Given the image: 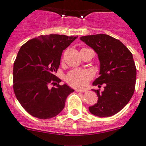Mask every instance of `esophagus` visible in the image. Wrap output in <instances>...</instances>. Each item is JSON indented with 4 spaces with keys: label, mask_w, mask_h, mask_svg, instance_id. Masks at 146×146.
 Wrapping results in <instances>:
<instances>
[{
    "label": "esophagus",
    "mask_w": 146,
    "mask_h": 146,
    "mask_svg": "<svg viewBox=\"0 0 146 146\" xmlns=\"http://www.w3.org/2000/svg\"><path fill=\"white\" fill-rule=\"evenodd\" d=\"M77 92H80V93H85V92H87L86 90H80V89H75Z\"/></svg>",
    "instance_id": "34e87169"
}]
</instances>
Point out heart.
<instances>
[{
  "instance_id": "b5f03b06",
  "label": "heart",
  "mask_w": 146,
  "mask_h": 146,
  "mask_svg": "<svg viewBox=\"0 0 146 146\" xmlns=\"http://www.w3.org/2000/svg\"><path fill=\"white\" fill-rule=\"evenodd\" d=\"M93 78V72L88 69L72 70L66 75V81L76 88L84 87Z\"/></svg>"
}]
</instances>
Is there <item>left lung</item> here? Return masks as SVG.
<instances>
[{
    "mask_svg": "<svg viewBox=\"0 0 146 146\" xmlns=\"http://www.w3.org/2000/svg\"><path fill=\"white\" fill-rule=\"evenodd\" d=\"M80 40L97 53L100 61V76L93 86L104 90H93L98 102L89 108L99 117H109L119 112L133 95L136 80V68L133 55L119 40L105 34L83 36Z\"/></svg>",
    "mask_w": 146,
    "mask_h": 146,
    "instance_id": "1",
    "label": "left lung"
}]
</instances>
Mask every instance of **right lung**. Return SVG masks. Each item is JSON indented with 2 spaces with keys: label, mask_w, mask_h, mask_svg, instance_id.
I'll return each mask as SVG.
<instances>
[{
  "label": "right lung",
  "mask_w": 146,
  "mask_h": 146,
  "mask_svg": "<svg viewBox=\"0 0 146 146\" xmlns=\"http://www.w3.org/2000/svg\"><path fill=\"white\" fill-rule=\"evenodd\" d=\"M76 37L40 35L21 46L14 61L13 91L23 108L33 117L49 119L64 108L67 96L74 92L55 74L62 53Z\"/></svg>",
  "instance_id": "1"
}]
</instances>
